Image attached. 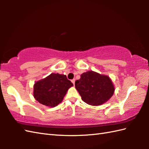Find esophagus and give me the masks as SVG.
<instances>
[{"label": "esophagus", "mask_w": 149, "mask_h": 149, "mask_svg": "<svg viewBox=\"0 0 149 149\" xmlns=\"http://www.w3.org/2000/svg\"><path fill=\"white\" fill-rule=\"evenodd\" d=\"M75 79H72V80L71 81H72V83L73 84H74V85L75 84Z\"/></svg>", "instance_id": "esophagus-1"}]
</instances>
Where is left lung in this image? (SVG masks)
Wrapping results in <instances>:
<instances>
[{"label":"left lung","instance_id":"8db88e82","mask_svg":"<svg viewBox=\"0 0 149 149\" xmlns=\"http://www.w3.org/2000/svg\"><path fill=\"white\" fill-rule=\"evenodd\" d=\"M75 88L84 102L99 106L108 100L115 88L109 77L93 71L83 73L75 83Z\"/></svg>","mask_w":149,"mask_h":149}]
</instances>
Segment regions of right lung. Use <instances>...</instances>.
Returning <instances> with one entry per match:
<instances>
[{
	"label": "right lung",
	"instance_id": "right-lung-1",
	"mask_svg": "<svg viewBox=\"0 0 149 149\" xmlns=\"http://www.w3.org/2000/svg\"><path fill=\"white\" fill-rule=\"evenodd\" d=\"M72 86L66 75L51 74L34 84L33 95L40 104L55 107L61 102L68 88Z\"/></svg>",
	"mask_w": 149,
	"mask_h": 149
}]
</instances>
